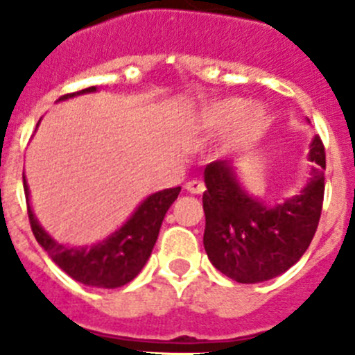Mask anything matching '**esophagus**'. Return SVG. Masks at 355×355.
Segmentation results:
<instances>
[{
  "label": "esophagus",
  "instance_id": "1",
  "mask_svg": "<svg viewBox=\"0 0 355 355\" xmlns=\"http://www.w3.org/2000/svg\"><path fill=\"white\" fill-rule=\"evenodd\" d=\"M187 190L190 193H193V196H199V193H202L206 190L205 183L199 180H192V181H188L187 183Z\"/></svg>",
  "mask_w": 355,
  "mask_h": 355
}]
</instances>
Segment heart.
I'll list each match as a JSON object with an SVG mask.
<instances>
[{
	"label": "heart",
	"instance_id": "b5f03b06",
	"mask_svg": "<svg viewBox=\"0 0 355 355\" xmlns=\"http://www.w3.org/2000/svg\"><path fill=\"white\" fill-rule=\"evenodd\" d=\"M266 121L265 110L258 105H247L241 108L236 97L218 99L197 110L193 115V126L202 133H215L224 130V149L234 150L252 142L263 130Z\"/></svg>",
	"mask_w": 355,
	"mask_h": 355
}]
</instances>
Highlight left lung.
<instances>
[{
	"label": "left lung",
	"instance_id": "obj_1",
	"mask_svg": "<svg viewBox=\"0 0 355 355\" xmlns=\"http://www.w3.org/2000/svg\"><path fill=\"white\" fill-rule=\"evenodd\" d=\"M315 163L299 196L272 208L247 196L229 162L205 168V249L216 270L236 283L274 279L302 258L318 227L325 190V149L315 137L309 149Z\"/></svg>",
	"mask_w": 355,
	"mask_h": 355
}]
</instances>
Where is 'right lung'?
<instances>
[{
	"label": "right lung",
	"mask_w": 355,
	"mask_h": 355,
	"mask_svg": "<svg viewBox=\"0 0 355 355\" xmlns=\"http://www.w3.org/2000/svg\"><path fill=\"white\" fill-rule=\"evenodd\" d=\"M89 92H96V87L62 96L58 101ZM23 184L28 202V218L40 247L69 277L96 288H121L140 274L158 240L165 213L181 192V187H175L149 196L121 229L110 234L101 243L87 249V247H67L58 243L44 231L31 211L30 197H28L30 192L24 175Z\"/></svg>",
	"instance_id": "1"
}]
</instances>
